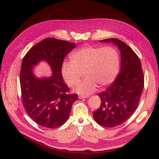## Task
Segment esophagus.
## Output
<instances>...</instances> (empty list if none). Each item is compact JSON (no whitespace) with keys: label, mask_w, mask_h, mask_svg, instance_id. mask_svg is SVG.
<instances>
[{"label":"esophagus","mask_w":159,"mask_h":159,"mask_svg":"<svg viewBox=\"0 0 159 159\" xmlns=\"http://www.w3.org/2000/svg\"><path fill=\"white\" fill-rule=\"evenodd\" d=\"M87 97H88V96H82V95H79V98H87Z\"/></svg>","instance_id":"esophagus-1"}]
</instances>
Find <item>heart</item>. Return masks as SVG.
<instances>
[{"label": "heart", "mask_w": 159, "mask_h": 159, "mask_svg": "<svg viewBox=\"0 0 159 159\" xmlns=\"http://www.w3.org/2000/svg\"><path fill=\"white\" fill-rule=\"evenodd\" d=\"M71 61H64L61 73L66 84L76 86L83 76L86 78L74 91L87 95L98 86L104 88L114 81L118 73L120 59L116 50L111 46H86L75 50L70 55Z\"/></svg>", "instance_id": "b5f03b06"}]
</instances>
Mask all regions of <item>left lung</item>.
Segmentation results:
<instances>
[{
	"mask_svg": "<svg viewBox=\"0 0 159 159\" xmlns=\"http://www.w3.org/2000/svg\"><path fill=\"white\" fill-rule=\"evenodd\" d=\"M100 41L112 42L121 54L120 73L107 89L98 94L101 104L93 113L99 125L113 128L126 122L137 109L144 86V73L139 57L124 42L115 38Z\"/></svg>",
	"mask_w": 159,
	"mask_h": 159,
	"instance_id": "obj_1",
	"label": "left lung"
}]
</instances>
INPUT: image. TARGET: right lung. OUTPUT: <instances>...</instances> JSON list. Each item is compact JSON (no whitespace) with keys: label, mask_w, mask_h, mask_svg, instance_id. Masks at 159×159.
<instances>
[{"label":"right lung","mask_w":159,"mask_h":159,"mask_svg":"<svg viewBox=\"0 0 159 159\" xmlns=\"http://www.w3.org/2000/svg\"><path fill=\"white\" fill-rule=\"evenodd\" d=\"M75 47L73 43L47 38L33 46L23 58L20 73L23 106L30 118L41 126L49 129L61 126L77 100V94L70 93L61 73L64 58ZM40 60L46 61L51 67V78L37 79L34 76L32 67Z\"/></svg>","instance_id":"add662e5"}]
</instances>
